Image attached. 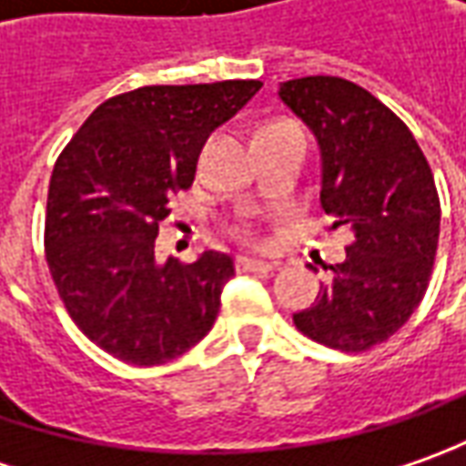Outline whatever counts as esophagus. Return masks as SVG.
<instances>
[{"label":"esophagus","instance_id":"34e87169","mask_svg":"<svg viewBox=\"0 0 466 466\" xmlns=\"http://www.w3.org/2000/svg\"><path fill=\"white\" fill-rule=\"evenodd\" d=\"M237 270H276L279 263H265V260H252V258H237Z\"/></svg>","mask_w":466,"mask_h":466}]
</instances>
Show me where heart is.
I'll return each instance as SVG.
<instances>
[{"mask_svg": "<svg viewBox=\"0 0 466 466\" xmlns=\"http://www.w3.org/2000/svg\"><path fill=\"white\" fill-rule=\"evenodd\" d=\"M276 123H281V121H276ZM268 126H270V123H268ZM234 234H237L242 242H248V245H258V248H260V245H265V237L260 234V229H258L252 221L237 224V227H234Z\"/></svg>", "mask_w": 466, "mask_h": 466, "instance_id": "obj_1", "label": "heart"}]
</instances>
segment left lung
<instances>
[{"label": "left lung", "instance_id": "8db88e82", "mask_svg": "<svg viewBox=\"0 0 466 466\" xmlns=\"http://www.w3.org/2000/svg\"><path fill=\"white\" fill-rule=\"evenodd\" d=\"M279 95L317 137L329 229L353 232L343 263L329 265L332 281L294 314V325L335 350H369L425 297L441 227L433 172L408 126L369 89L340 76H301Z\"/></svg>", "mask_w": 466, "mask_h": 466}]
</instances>
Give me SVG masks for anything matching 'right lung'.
I'll return each instance as SVG.
<instances>
[{
  "label": "right lung",
  "mask_w": 466,
  "mask_h": 466,
  "mask_svg": "<svg viewBox=\"0 0 466 466\" xmlns=\"http://www.w3.org/2000/svg\"><path fill=\"white\" fill-rule=\"evenodd\" d=\"M263 87L258 79L154 85L92 110L58 154L46 203V260L74 325L113 359L157 366L217 322L234 276L224 252L157 263L169 198L187 190L206 138Z\"/></svg>",
  "instance_id": "right-lung-1"
}]
</instances>
